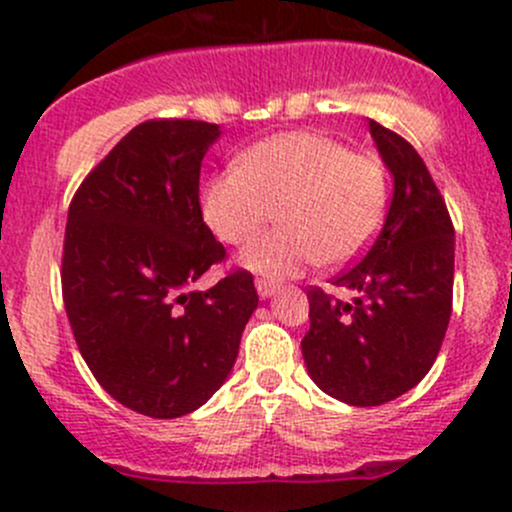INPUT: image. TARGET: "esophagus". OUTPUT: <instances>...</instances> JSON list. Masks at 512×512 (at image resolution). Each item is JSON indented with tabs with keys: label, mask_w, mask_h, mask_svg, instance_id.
I'll return each instance as SVG.
<instances>
[{
	"label": "esophagus",
	"mask_w": 512,
	"mask_h": 512,
	"mask_svg": "<svg viewBox=\"0 0 512 512\" xmlns=\"http://www.w3.org/2000/svg\"><path fill=\"white\" fill-rule=\"evenodd\" d=\"M255 286H257V294H260V299H269V296L277 291V284L269 282V279H257Z\"/></svg>",
	"instance_id": "1"
}]
</instances>
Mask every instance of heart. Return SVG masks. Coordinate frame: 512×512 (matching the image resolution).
<instances>
[{"label":"heart","mask_w":512,"mask_h":512,"mask_svg":"<svg viewBox=\"0 0 512 512\" xmlns=\"http://www.w3.org/2000/svg\"><path fill=\"white\" fill-rule=\"evenodd\" d=\"M389 177L374 155L352 153L320 133H279L250 145L230 170L209 179L201 209L223 243L243 245L240 265L262 277H294L308 265L355 260L379 230Z\"/></svg>","instance_id":"obj_1"}]
</instances>
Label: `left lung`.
<instances>
[{"label": "left lung", "instance_id": "obj_1", "mask_svg": "<svg viewBox=\"0 0 512 512\" xmlns=\"http://www.w3.org/2000/svg\"><path fill=\"white\" fill-rule=\"evenodd\" d=\"M381 160L393 174L386 221L357 265L335 286L340 301L311 286V330L301 350L318 389L350 406H381L430 372L452 316L454 226L423 157L406 138L369 121Z\"/></svg>", "mask_w": 512, "mask_h": 512}]
</instances>
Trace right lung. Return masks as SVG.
<instances>
[{
	"label": "right lung",
	"instance_id": "right-lung-1",
	"mask_svg": "<svg viewBox=\"0 0 512 512\" xmlns=\"http://www.w3.org/2000/svg\"><path fill=\"white\" fill-rule=\"evenodd\" d=\"M216 123L153 119L126 133L84 177L67 211L63 301L72 335L111 398L179 418L221 389L257 308L247 269L206 291L226 260L199 204Z\"/></svg>",
	"mask_w": 512,
	"mask_h": 512
}]
</instances>
